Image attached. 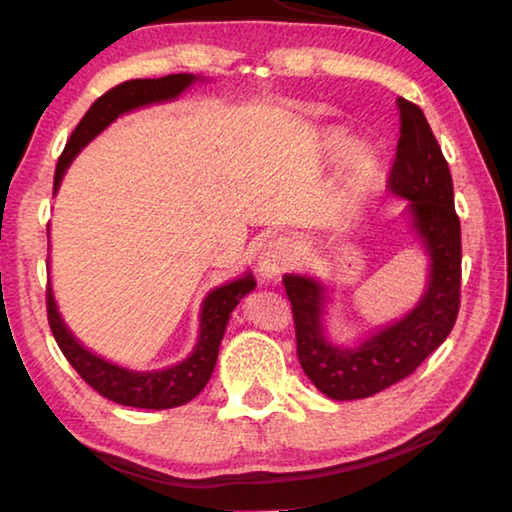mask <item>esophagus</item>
I'll return each mask as SVG.
<instances>
[{"label": "esophagus", "instance_id": "esophagus-1", "mask_svg": "<svg viewBox=\"0 0 512 512\" xmlns=\"http://www.w3.org/2000/svg\"><path fill=\"white\" fill-rule=\"evenodd\" d=\"M289 259H291V246L287 241L284 239L268 241V246L264 248V253L259 255V262H257L259 277H262L264 282L277 280V277L284 273V268H287Z\"/></svg>", "mask_w": 512, "mask_h": 512}]
</instances>
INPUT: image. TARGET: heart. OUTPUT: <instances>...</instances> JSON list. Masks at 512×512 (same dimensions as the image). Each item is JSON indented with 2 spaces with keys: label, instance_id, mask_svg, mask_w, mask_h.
I'll list each match as a JSON object with an SVG mask.
<instances>
[{
  "label": "heart",
  "instance_id": "heart-1",
  "mask_svg": "<svg viewBox=\"0 0 512 512\" xmlns=\"http://www.w3.org/2000/svg\"><path fill=\"white\" fill-rule=\"evenodd\" d=\"M361 173H363V176H359V180H357V185H359V189L363 187V185H366V178L370 176V162H366V164H361Z\"/></svg>",
  "mask_w": 512,
  "mask_h": 512
}]
</instances>
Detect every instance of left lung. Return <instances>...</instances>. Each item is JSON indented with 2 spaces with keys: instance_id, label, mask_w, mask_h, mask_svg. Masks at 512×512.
I'll return each mask as SVG.
<instances>
[{
  "instance_id": "8db88e82",
  "label": "left lung",
  "mask_w": 512,
  "mask_h": 512,
  "mask_svg": "<svg viewBox=\"0 0 512 512\" xmlns=\"http://www.w3.org/2000/svg\"><path fill=\"white\" fill-rule=\"evenodd\" d=\"M400 140L388 189L409 201L413 228L427 248L429 284L409 314L354 348L325 336V287L305 275H284L305 375L332 400H361L409 377L443 343L461 307V221L454 210L449 164L415 103L397 99Z\"/></svg>"
}]
</instances>
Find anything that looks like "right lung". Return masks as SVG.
<instances>
[{"label": "right lung", "mask_w": 512, "mask_h": 512, "mask_svg": "<svg viewBox=\"0 0 512 512\" xmlns=\"http://www.w3.org/2000/svg\"><path fill=\"white\" fill-rule=\"evenodd\" d=\"M196 81L192 74H169L162 79H135L126 81L92 103L90 110L85 112L79 126L74 128L72 137L60 153L56 173H54V194L58 192L60 180L72 160L76 158L85 144L92 137H97L103 128L112 124L119 115L128 110L149 106V103H160L176 99L180 92H185L189 85ZM255 289V277L244 275L239 280H232L223 287L207 293L201 307V334H198L196 348L185 361L178 366L153 370V372H135L121 368L117 363L92 354L88 348L74 339L67 325L60 318L56 309L54 293L47 289V318L51 334L58 343L60 352L72 363V368L79 372L85 384H90L99 395L117 402L121 406H137V409H173L192 402L194 397L203 391L207 381L212 377V370L219 357V345L225 334L232 309L239 305V300Z\"/></svg>", "instance_id": "add662e5"}]
</instances>
